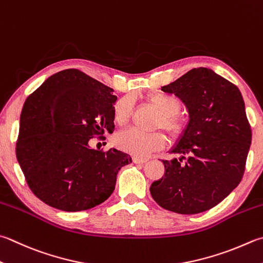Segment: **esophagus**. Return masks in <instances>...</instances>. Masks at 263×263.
I'll return each instance as SVG.
<instances>
[{"label":"esophagus","instance_id":"esophagus-1","mask_svg":"<svg viewBox=\"0 0 263 263\" xmlns=\"http://www.w3.org/2000/svg\"><path fill=\"white\" fill-rule=\"evenodd\" d=\"M133 161L135 163H144L147 161L146 158H138V157H134L133 158Z\"/></svg>","mask_w":263,"mask_h":263}]
</instances>
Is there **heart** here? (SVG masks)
<instances>
[{"label":"heart","instance_id":"b5f03b06","mask_svg":"<svg viewBox=\"0 0 263 263\" xmlns=\"http://www.w3.org/2000/svg\"><path fill=\"white\" fill-rule=\"evenodd\" d=\"M146 102L159 112L156 127L162 128L172 138H180L187 128L186 119L181 116V102L175 96L163 92H153L146 96ZM133 110L132 100L125 96L118 100L113 107L115 120L122 125L130 118ZM116 145L136 157H146L152 151L159 150L166 143L161 132L142 133L136 129H126L118 133L115 137Z\"/></svg>","mask_w":263,"mask_h":263}]
</instances>
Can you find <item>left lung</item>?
I'll return each instance as SVG.
<instances>
[{"label":"left lung","mask_w":263,"mask_h":263,"mask_svg":"<svg viewBox=\"0 0 263 263\" xmlns=\"http://www.w3.org/2000/svg\"><path fill=\"white\" fill-rule=\"evenodd\" d=\"M189 110L190 121L172 153L162 160L165 174L151 184L158 205L178 214L211 210L239 184L252 130L239 89L210 68H192L161 87Z\"/></svg>","instance_id":"8db88e82"}]
</instances>
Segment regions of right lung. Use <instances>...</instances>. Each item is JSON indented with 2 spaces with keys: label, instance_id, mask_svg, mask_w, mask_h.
Instances as JSON below:
<instances>
[{
  "label": "right lung",
  "instance_id": "1",
  "mask_svg": "<svg viewBox=\"0 0 263 263\" xmlns=\"http://www.w3.org/2000/svg\"><path fill=\"white\" fill-rule=\"evenodd\" d=\"M116 101L112 88L76 68L53 74L25 101L16 156L29 189L44 204L86 211L112 195L118 171L132 158L88 143L115 130Z\"/></svg>",
  "mask_w": 263,
  "mask_h": 263
}]
</instances>
